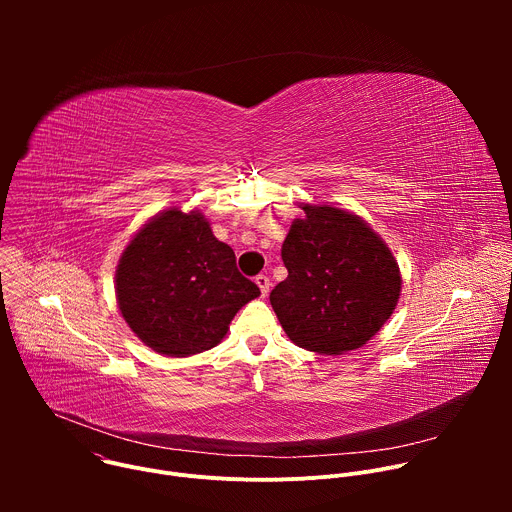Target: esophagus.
<instances>
[{
  "mask_svg": "<svg viewBox=\"0 0 512 512\" xmlns=\"http://www.w3.org/2000/svg\"><path fill=\"white\" fill-rule=\"evenodd\" d=\"M255 283L259 285V289H261V296L265 298V296L269 294V285H271L269 277H267V275H263V273H259V275L255 277Z\"/></svg>",
  "mask_w": 512,
  "mask_h": 512,
  "instance_id": "1",
  "label": "esophagus"
}]
</instances>
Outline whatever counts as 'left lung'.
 <instances>
[{
	"label": "left lung",
	"mask_w": 512,
	"mask_h": 512,
	"mask_svg": "<svg viewBox=\"0 0 512 512\" xmlns=\"http://www.w3.org/2000/svg\"><path fill=\"white\" fill-rule=\"evenodd\" d=\"M281 259L287 277L269 302L289 340L342 354L367 344L393 314L401 275L395 257L360 216L334 206L302 208Z\"/></svg>",
	"instance_id": "obj_1"
}]
</instances>
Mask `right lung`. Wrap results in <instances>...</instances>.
<instances>
[{
  "instance_id": "1",
  "label": "right lung",
  "mask_w": 512,
  "mask_h": 512,
  "mask_svg": "<svg viewBox=\"0 0 512 512\" xmlns=\"http://www.w3.org/2000/svg\"><path fill=\"white\" fill-rule=\"evenodd\" d=\"M115 291L129 328L160 354L188 356L223 340L235 314L261 291L237 269L200 212L154 216L123 251Z\"/></svg>"
}]
</instances>
